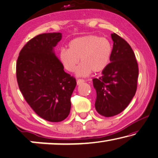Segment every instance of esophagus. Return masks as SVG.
<instances>
[{"label": "esophagus", "mask_w": 158, "mask_h": 158, "mask_svg": "<svg viewBox=\"0 0 158 158\" xmlns=\"http://www.w3.org/2000/svg\"><path fill=\"white\" fill-rule=\"evenodd\" d=\"M85 81H84V79H79L78 80H77V84H78V85H79V84H82V83H84V82Z\"/></svg>", "instance_id": "1"}]
</instances>
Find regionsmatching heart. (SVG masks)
Masks as SVG:
<instances>
[{"label": "heart", "mask_w": 158, "mask_h": 158, "mask_svg": "<svg viewBox=\"0 0 158 158\" xmlns=\"http://www.w3.org/2000/svg\"><path fill=\"white\" fill-rule=\"evenodd\" d=\"M112 45L107 39L97 35H86L73 39L69 44V50L60 52V60L64 68L70 72L76 70L79 59L81 65L77 74L86 76L92 72L104 70L110 63Z\"/></svg>", "instance_id": "heart-1"}]
</instances>
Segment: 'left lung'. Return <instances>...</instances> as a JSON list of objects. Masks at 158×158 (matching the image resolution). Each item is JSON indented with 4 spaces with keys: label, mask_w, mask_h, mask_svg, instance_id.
Masks as SVG:
<instances>
[{
    "label": "left lung",
    "mask_w": 158,
    "mask_h": 158,
    "mask_svg": "<svg viewBox=\"0 0 158 158\" xmlns=\"http://www.w3.org/2000/svg\"><path fill=\"white\" fill-rule=\"evenodd\" d=\"M113 48L110 63L101 77L92 79L97 92L95 108L104 117H112L123 112L135 96L139 74L135 53L127 42L112 34Z\"/></svg>",
    "instance_id": "obj_1"
}]
</instances>
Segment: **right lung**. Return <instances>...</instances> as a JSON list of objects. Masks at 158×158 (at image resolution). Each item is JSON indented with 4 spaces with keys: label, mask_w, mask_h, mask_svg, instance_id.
<instances>
[{
    "label": "right lung",
    "mask_w": 158,
    "mask_h": 158,
    "mask_svg": "<svg viewBox=\"0 0 158 158\" xmlns=\"http://www.w3.org/2000/svg\"><path fill=\"white\" fill-rule=\"evenodd\" d=\"M61 39V33L35 35L22 48L16 63L17 82L25 100L39 117L53 123L69 114L77 85L54 54Z\"/></svg>",
    "instance_id": "right-lung-1"
}]
</instances>
